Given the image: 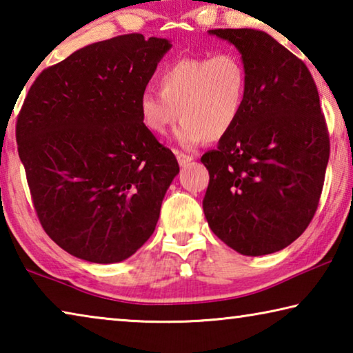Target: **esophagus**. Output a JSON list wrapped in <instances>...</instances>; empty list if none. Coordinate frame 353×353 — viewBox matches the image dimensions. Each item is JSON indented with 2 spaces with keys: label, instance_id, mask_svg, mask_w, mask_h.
I'll return each mask as SVG.
<instances>
[{
  "label": "esophagus",
  "instance_id": "obj_1",
  "mask_svg": "<svg viewBox=\"0 0 353 353\" xmlns=\"http://www.w3.org/2000/svg\"><path fill=\"white\" fill-rule=\"evenodd\" d=\"M176 157H177L179 165H181L182 168H185V166H187L190 162H193V157H191V155L182 154V152H176Z\"/></svg>",
  "mask_w": 353,
  "mask_h": 353
}]
</instances>
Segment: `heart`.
I'll use <instances>...</instances> for the list:
<instances>
[{"mask_svg":"<svg viewBox=\"0 0 353 353\" xmlns=\"http://www.w3.org/2000/svg\"><path fill=\"white\" fill-rule=\"evenodd\" d=\"M159 90L148 88L139 98L143 124L165 135L183 119L176 141L191 149L201 141H218L235 128L248 93V71L235 52L182 57L159 76Z\"/></svg>","mask_w":353,"mask_h":353,"instance_id":"heart-1","label":"heart"}]
</instances>
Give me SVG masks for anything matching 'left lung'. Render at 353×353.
I'll list each match as a JSON object with an SVG mask.
<instances>
[{"instance_id":"left-lung-1","label":"left lung","mask_w":353,"mask_h":353,"mask_svg":"<svg viewBox=\"0 0 353 353\" xmlns=\"http://www.w3.org/2000/svg\"><path fill=\"white\" fill-rule=\"evenodd\" d=\"M241 54L248 93L235 128L201 157L210 182L204 214L241 255L297 240L319 204L330 143L316 83L297 59L259 29H210Z\"/></svg>"}]
</instances>
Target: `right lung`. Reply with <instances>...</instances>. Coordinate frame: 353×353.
<instances>
[{"label": "right lung", "mask_w": 353, "mask_h": 353, "mask_svg": "<svg viewBox=\"0 0 353 353\" xmlns=\"http://www.w3.org/2000/svg\"><path fill=\"white\" fill-rule=\"evenodd\" d=\"M171 46L118 35L74 51L29 88L19 155L41 227L77 259L119 263L154 234L179 163L143 124L139 98Z\"/></svg>", "instance_id": "1"}]
</instances>
